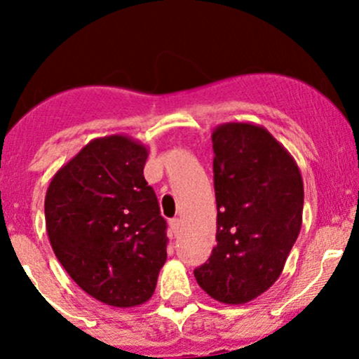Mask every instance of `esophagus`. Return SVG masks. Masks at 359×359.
Segmentation results:
<instances>
[{
    "label": "esophagus",
    "mask_w": 359,
    "mask_h": 359,
    "mask_svg": "<svg viewBox=\"0 0 359 359\" xmlns=\"http://www.w3.org/2000/svg\"><path fill=\"white\" fill-rule=\"evenodd\" d=\"M170 226H172L173 233L179 234L180 231H182V220H180L179 217H177V219H172V220H170Z\"/></svg>",
    "instance_id": "1"
}]
</instances>
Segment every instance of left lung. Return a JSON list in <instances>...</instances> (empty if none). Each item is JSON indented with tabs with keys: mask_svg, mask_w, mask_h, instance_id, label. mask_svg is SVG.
I'll list each match as a JSON object with an SVG mask.
<instances>
[{
	"mask_svg": "<svg viewBox=\"0 0 359 359\" xmlns=\"http://www.w3.org/2000/svg\"><path fill=\"white\" fill-rule=\"evenodd\" d=\"M217 245L194 276L212 299L247 304L280 278L302 226L304 182L292 154L253 123L212 133Z\"/></svg>",
	"mask_w": 359,
	"mask_h": 359,
	"instance_id": "8db88e82",
	"label": "left lung"
}]
</instances>
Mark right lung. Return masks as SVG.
I'll use <instances>...</instances> for the list:
<instances>
[{"label":"right lung","mask_w":359,"mask_h":359,"mask_svg":"<svg viewBox=\"0 0 359 359\" xmlns=\"http://www.w3.org/2000/svg\"><path fill=\"white\" fill-rule=\"evenodd\" d=\"M147 147L93 139L53 175L45 220L57 259L81 290L112 307L147 302L166 262V222L144 179Z\"/></svg>","instance_id":"right-lung-1"}]
</instances>
